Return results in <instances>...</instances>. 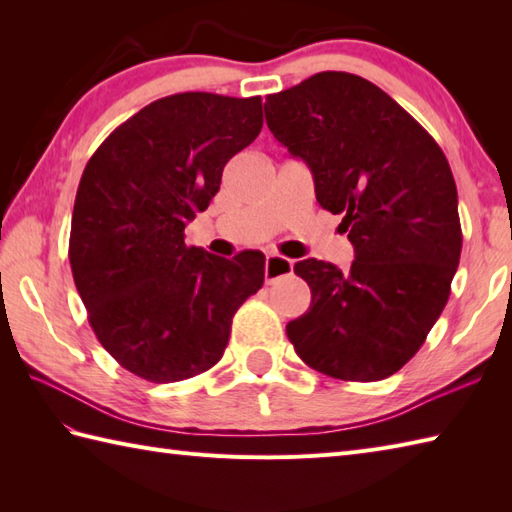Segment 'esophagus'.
<instances>
[{
  "label": "esophagus",
  "mask_w": 512,
  "mask_h": 512,
  "mask_svg": "<svg viewBox=\"0 0 512 512\" xmlns=\"http://www.w3.org/2000/svg\"><path fill=\"white\" fill-rule=\"evenodd\" d=\"M292 259H286L281 255H268L266 257V268H264V277H266V284H273V281L286 277L292 273Z\"/></svg>",
  "instance_id": "1"
}]
</instances>
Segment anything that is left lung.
<instances>
[{"mask_svg": "<svg viewBox=\"0 0 512 512\" xmlns=\"http://www.w3.org/2000/svg\"><path fill=\"white\" fill-rule=\"evenodd\" d=\"M266 123L312 171L317 202L343 213L350 270L303 259L306 314L286 325L317 372L372 383L409 363L451 295L460 264L458 189L447 156L389 94L350 72H319L266 96Z\"/></svg>", "mask_w": 512, "mask_h": 512, "instance_id": "8db88e82", "label": "left lung"}]
</instances>
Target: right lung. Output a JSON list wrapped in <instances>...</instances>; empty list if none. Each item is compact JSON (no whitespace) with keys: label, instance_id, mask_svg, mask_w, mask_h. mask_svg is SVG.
Segmentation results:
<instances>
[{"label":"right lung","instance_id":"add662e5","mask_svg":"<svg viewBox=\"0 0 512 512\" xmlns=\"http://www.w3.org/2000/svg\"><path fill=\"white\" fill-rule=\"evenodd\" d=\"M262 96L182 92L127 118L94 151L72 211L70 266L96 339L149 383L220 361L237 308L264 284V255L184 244L222 171L262 132Z\"/></svg>","mask_w":512,"mask_h":512}]
</instances>
